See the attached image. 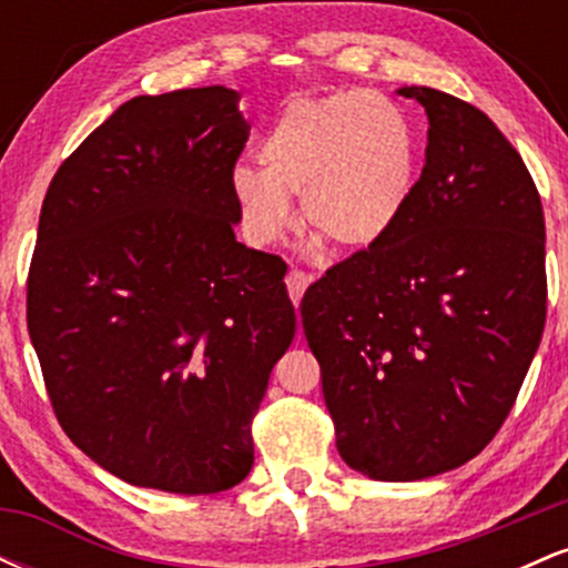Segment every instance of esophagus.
Instances as JSON below:
<instances>
[{
    "instance_id": "obj_1",
    "label": "esophagus",
    "mask_w": 568,
    "mask_h": 568,
    "mask_svg": "<svg viewBox=\"0 0 568 568\" xmlns=\"http://www.w3.org/2000/svg\"><path fill=\"white\" fill-rule=\"evenodd\" d=\"M310 280L312 277L302 270H291L288 277H285V285H288V293H291V302L296 306H298V302H302V296H304L306 285H310Z\"/></svg>"
}]
</instances>
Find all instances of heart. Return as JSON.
<instances>
[{
    "label": "heart",
    "mask_w": 568,
    "mask_h": 568,
    "mask_svg": "<svg viewBox=\"0 0 568 568\" xmlns=\"http://www.w3.org/2000/svg\"><path fill=\"white\" fill-rule=\"evenodd\" d=\"M258 165L240 162L232 200L247 243L270 247L302 216L338 247L382 243L406 213L416 186V135L389 98L344 90L296 98L258 141Z\"/></svg>",
    "instance_id": "1"
}]
</instances>
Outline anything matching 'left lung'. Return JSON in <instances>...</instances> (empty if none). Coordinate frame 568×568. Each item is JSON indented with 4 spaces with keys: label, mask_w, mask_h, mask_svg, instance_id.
<instances>
[{
    "label": "left lung",
    "mask_w": 568,
    "mask_h": 568,
    "mask_svg": "<svg viewBox=\"0 0 568 568\" xmlns=\"http://www.w3.org/2000/svg\"><path fill=\"white\" fill-rule=\"evenodd\" d=\"M425 106V168L382 243L306 288L336 448L374 480L433 478L491 443L545 331V216L513 143L473 103Z\"/></svg>",
    "instance_id": "obj_1"
}]
</instances>
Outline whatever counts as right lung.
I'll use <instances>...</instances> for the list:
<instances>
[{"instance_id": "add662e5", "label": "right lung", "mask_w": 568, "mask_h": 568, "mask_svg": "<svg viewBox=\"0 0 568 568\" xmlns=\"http://www.w3.org/2000/svg\"><path fill=\"white\" fill-rule=\"evenodd\" d=\"M224 84L139 95L58 168L26 321L77 448L133 486L216 494L296 334L285 264L237 243L230 175L251 125Z\"/></svg>"}]
</instances>
